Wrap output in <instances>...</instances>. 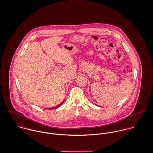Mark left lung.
Returning <instances> with one entry per match:
<instances>
[{
	"label": "left lung",
	"mask_w": 153,
	"mask_h": 153,
	"mask_svg": "<svg viewBox=\"0 0 153 153\" xmlns=\"http://www.w3.org/2000/svg\"><path fill=\"white\" fill-rule=\"evenodd\" d=\"M95 105H96V104H95Z\"/></svg>",
	"instance_id": "obj_1"
}]
</instances>
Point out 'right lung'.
I'll list each match as a JSON object with an SVG mask.
<instances>
[{"mask_svg": "<svg viewBox=\"0 0 153 153\" xmlns=\"http://www.w3.org/2000/svg\"><path fill=\"white\" fill-rule=\"evenodd\" d=\"M63 102H64V101H63V102H62V103H60V104H59V105H58L56 106H54V107H52V108H48V109H57V108H59V106H60L62 105V104H63Z\"/></svg>", "mask_w": 153, "mask_h": 153, "instance_id": "add662e5", "label": "right lung"}]
</instances>
